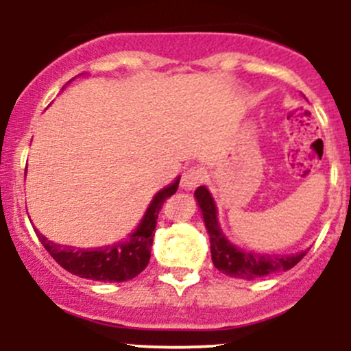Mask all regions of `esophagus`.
<instances>
[{"label":"esophagus","mask_w":351,"mask_h":351,"mask_svg":"<svg viewBox=\"0 0 351 351\" xmlns=\"http://www.w3.org/2000/svg\"><path fill=\"white\" fill-rule=\"evenodd\" d=\"M205 178H207V171H205L204 168H200V166H190V168H186L185 171H183L182 189L185 190L197 189Z\"/></svg>","instance_id":"obj_1"}]
</instances>
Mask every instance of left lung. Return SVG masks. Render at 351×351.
I'll use <instances>...</instances> for the list:
<instances>
[{
  "label": "left lung",
  "instance_id": "obj_1",
  "mask_svg": "<svg viewBox=\"0 0 351 351\" xmlns=\"http://www.w3.org/2000/svg\"><path fill=\"white\" fill-rule=\"evenodd\" d=\"M195 198L204 215L205 228H207L208 238H210V253L214 267L222 274L236 278H246L253 280L258 277H267L275 271H287L295 267L307 251L295 254H256L246 253L231 244L222 234L217 222V208H215L214 198L205 186H198L195 190Z\"/></svg>",
  "mask_w": 351,
  "mask_h": 351
}]
</instances>
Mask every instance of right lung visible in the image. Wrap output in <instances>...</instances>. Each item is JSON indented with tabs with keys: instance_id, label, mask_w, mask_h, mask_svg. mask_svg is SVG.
<instances>
[{
	"instance_id": "obj_1",
	"label": "right lung",
	"mask_w": 351,
	"mask_h": 351,
	"mask_svg": "<svg viewBox=\"0 0 351 351\" xmlns=\"http://www.w3.org/2000/svg\"><path fill=\"white\" fill-rule=\"evenodd\" d=\"M178 183L180 178H176L171 185L156 193L139 228L127 238V241H120L105 247H93V250L86 247L84 250V247L62 246V244L52 243L45 236H42L37 229L35 232H37L38 241L49 251V254L69 274L98 282L130 280V278L137 277L149 263L156 219H158L166 198L171 197L178 190Z\"/></svg>"
}]
</instances>
